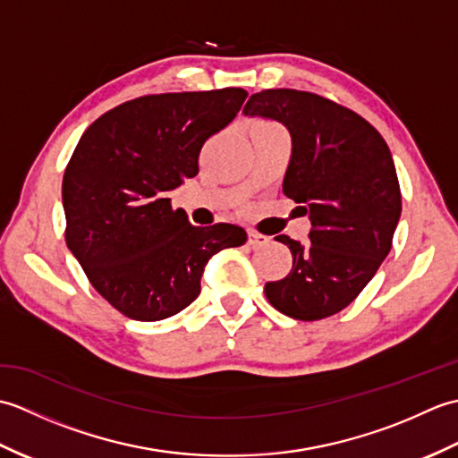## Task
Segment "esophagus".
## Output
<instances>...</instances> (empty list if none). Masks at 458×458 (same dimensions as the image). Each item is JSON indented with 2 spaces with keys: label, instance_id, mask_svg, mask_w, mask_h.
I'll return each mask as SVG.
<instances>
[{
  "label": "esophagus",
  "instance_id": "obj_1",
  "mask_svg": "<svg viewBox=\"0 0 458 458\" xmlns=\"http://www.w3.org/2000/svg\"><path fill=\"white\" fill-rule=\"evenodd\" d=\"M269 242V238L267 236H264V234H259V232H248V244L251 246V248H259V246H266Z\"/></svg>",
  "mask_w": 458,
  "mask_h": 458
}]
</instances>
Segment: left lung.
Here are the masks:
<instances>
[{"mask_svg":"<svg viewBox=\"0 0 458 458\" xmlns=\"http://www.w3.org/2000/svg\"><path fill=\"white\" fill-rule=\"evenodd\" d=\"M244 114L289 130L284 192L310 220L309 244L276 236L293 267L266 284V297L291 318H327L352 303L392 250L402 192L390 148L358 114L310 92L251 94Z\"/></svg>","mask_w":458,"mask_h":458,"instance_id":"obj_1","label":"left lung"}]
</instances>
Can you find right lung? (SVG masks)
Returning a JSON list of instances; mask_svg holds the SVG:
<instances>
[{
    "instance_id": "obj_1",
    "label": "right lung",
    "mask_w": 458,
    "mask_h": 458,
    "mask_svg": "<svg viewBox=\"0 0 458 458\" xmlns=\"http://www.w3.org/2000/svg\"><path fill=\"white\" fill-rule=\"evenodd\" d=\"M246 96H141L82 133L63 179L66 246L122 315L145 323L177 315L199 297L208 259L246 244L244 228L192 226L169 199L199 173L204 141L236 118Z\"/></svg>"
}]
</instances>
